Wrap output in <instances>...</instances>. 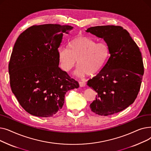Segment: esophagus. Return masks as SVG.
<instances>
[{
	"label": "esophagus",
	"instance_id": "1",
	"mask_svg": "<svg viewBox=\"0 0 151 151\" xmlns=\"http://www.w3.org/2000/svg\"><path fill=\"white\" fill-rule=\"evenodd\" d=\"M79 84H80V87H84L86 86V83L82 81H79Z\"/></svg>",
	"mask_w": 151,
	"mask_h": 151
}]
</instances>
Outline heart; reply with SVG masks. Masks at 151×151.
Returning a JSON list of instances; mask_svg holds the SVG:
<instances>
[{
  "label": "heart",
  "instance_id": "b5f03b06",
  "mask_svg": "<svg viewBox=\"0 0 151 151\" xmlns=\"http://www.w3.org/2000/svg\"><path fill=\"white\" fill-rule=\"evenodd\" d=\"M109 57V47L105 42L97 43L91 37L78 36L71 40L67 48L58 51V60L60 68L69 72L76 65L75 71L78 77L87 75H93L104 68Z\"/></svg>",
  "mask_w": 151,
  "mask_h": 151
}]
</instances>
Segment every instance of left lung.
<instances>
[{
    "mask_svg": "<svg viewBox=\"0 0 151 151\" xmlns=\"http://www.w3.org/2000/svg\"><path fill=\"white\" fill-rule=\"evenodd\" d=\"M86 32L103 38L109 47L105 65L87 83L97 92L90 108L100 116L120 112L133 104L140 89L144 66L139 47L121 26L91 27Z\"/></svg>",
    "mask_w": 151,
    "mask_h": 151,
    "instance_id": "obj_1",
    "label": "left lung"
}]
</instances>
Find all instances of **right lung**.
Returning a JSON list of instances; mask_svg holds the SVG:
<instances>
[{
	"instance_id": "right-lung-1",
	"label": "right lung",
	"mask_w": 151,
	"mask_h": 151,
	"mask_svg": "<svg viewBox=\"0 0 151 151\" xmlns=\"http://www.w3.org/2000/svg\"><path fill=\"white\" fill-rule=\"evenodd\" d=\"M73 27L33 26L18 37L9 65L12 92L29 114L52 117L64 104L65 95L79 83L59 67L58 48L63 34Z\"/></svg>"
}]
</instances>
